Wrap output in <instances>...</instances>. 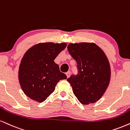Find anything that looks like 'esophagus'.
I'll list each match as a JSON object with an SVG mask.
<instances>
[{"mask_svg": "<svg viewBox=\"0 0 130 130\" xmlns=\"http://www.w3.org/2000/svg\"><path fill=\"white\" fill-rule=\"evenodd\" d=\"M70 74H71V73H70V71H68L67 73H66V75L67 76V77H69L70 76Z\"/></svg>", "mask_w": 130, "mask_h": 130, "instance_id": "obj_1", "label": "esophagus"}]
</instances>
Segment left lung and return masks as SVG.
Returning <instances> with one entry per match:
<instances>
[{
	"mask_svg": "<svg viewBox=\"0 0 130 130\" xmlns=\"http://www.w3.org/2000/svg\"><path fill=\"white\" fill-rule=\"evenodd\" d=\"M68 50L77 63L78 74L67 79L81 104L96 102L110 82L111 68L107 56L94 43H70Z\"/></svg>",
	"mask_w": 130,
	"mask_h": 130,
	"instance_id": "left-lung-1",
	"label": "left lung"
}]
</instances>
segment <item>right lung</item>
I'll return each mask as SVG.
<instances>
[{
    "mask_svg": "<svg viewBox=\"0 0 130 130\" xmlns=\"http://www.w3.org/2000/svg\"><path fill=\"white\" fill-rule=\"evenodd\" d=\"M67 43L44 42L34 45L25 53L19 68L18 77L26 96L41 103L55 90L60 80L67 79L54 60Z\"/></svg>",
    "mask_w": 130,
    "mask_h": 130,
    "instance_id": "add662e5",
    "label": "right lung"
}]
</instances>
